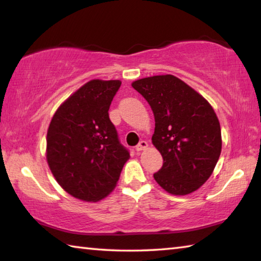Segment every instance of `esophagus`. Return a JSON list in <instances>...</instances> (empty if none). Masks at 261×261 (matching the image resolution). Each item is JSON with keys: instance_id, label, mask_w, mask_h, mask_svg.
<instances>
[{"instance_id": "obj_1", "label": "esophagus", "mask_w": 261, "mask_h": 261, "mask_svg": "<svg viewBox=\"0 0 261 261\" xmlns=\"http://www.w3.org/2000/svg\"><path fill=\"white\" fill-rule=\"evenodd\" d=\"M148 147V144H147V141H145V140H141L140 143L137 145L136 146V151L137 152H141V151H144V149H146Z\"/></svg>"}]
</instances>
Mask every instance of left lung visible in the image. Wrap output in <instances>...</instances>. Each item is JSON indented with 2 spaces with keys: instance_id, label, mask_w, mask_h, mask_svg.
<instances>
[{
  "instance_id": "8db88e82",
  "label": "left lung",
  "mask_w": 261,
  "mask_h": 261,
  "mask_svg": "<svg viewBox=\"0 0 261 261\" xmlns=\"http://www.w3.org/2000/svg\"><path fill=\"white\" fill-rule=\"evenodd\" d=\"M155 118L152 144L163 158L154 179L175 196L197 191L213 174L222 149L219 118L204 96L173 74L131 84Z\"/></svg>"
}]
</instances>
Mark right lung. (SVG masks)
Segmentation results:
<instances>
[{
	"instance_id": "1",
	"label": "right lung",
	"mask_w": 261,
	"mask_h": 261,
	"mask_svg": "<svg viewBox=\"0 0 261 261\" xmlns=\"http://www.w3.org/2000/svg\"><path fill=\"white\" fill-rule=\"evenodd\" d=\"M121 84H84L61 103L48 126V166L61 188L79 200L96 202L109 196L130 159L108 115Z\"/></svg>"
}]
</instances>
